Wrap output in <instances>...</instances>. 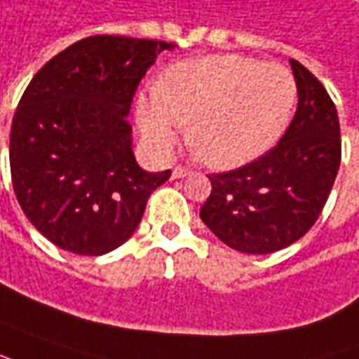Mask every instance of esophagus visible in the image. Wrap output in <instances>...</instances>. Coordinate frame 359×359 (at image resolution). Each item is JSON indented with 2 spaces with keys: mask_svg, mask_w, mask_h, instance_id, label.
<instances>
[{
  "mask_svg": "<svg viewBox=\"0 0 359 359\" xmlns=\"http://www.w3.org/2000/svg\"><path fill=\"white\" fill-rule=\"evenodd\" d=\"M187 175H190V169H187V167H175L172 169V179H184Z\"/></svg>",
  "mask_w": 359,
  "mask_h": 359,
  "instance_id": "34e87169",
  "label": "esophagus"
}]
</instances>
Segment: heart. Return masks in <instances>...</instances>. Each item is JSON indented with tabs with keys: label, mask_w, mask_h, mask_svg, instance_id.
Instances as JSON below:
<instances>
[{
	"label": "heart",
	"mask_w": 359,
	"mask_h": 359,
	"mask_svg": "<svg viewBox=\"0 0 359 359\" xmlns=\"http://www.w3.org/2000/svg\"><path fill=\"white\" fill-rule=\"evenodd\" d=\"M297 104V80L283 65L240 55L180 62L137 104L147 143L169 153L180 126L194 155L214 169H238L281 139Z\"/></svg>",
	"instance_id": "obj_1"
}]
</instances>
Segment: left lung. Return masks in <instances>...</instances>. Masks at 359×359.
<instances>
[{
	"label": "left lung",
	"mask_w": 359,
	"mask_h": 359,
	"mask_svg": "<svg viewBox=\"0 0 359 359\" xmlns=\"http://www.w3.org/2000/svg\"><path fill=\"white\" fill-rule=\"evenodd\" d=\"M299 106L279 143L240 169L208 175L210 196L200 218L226 245L243 253H273L318 220L342 157L340 121L326 88L291 60Z\"/></svg>",
	"instance_id": "obj_1"
}]
</instances>
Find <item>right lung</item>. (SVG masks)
Returning <instances> with one entry per match:
<instances>
[{
  "label": "right lung",
  "mask_w": 359,
  "mask_h": 359,
  "mask_svg": "<svg viewBox=\"0 0 359 359\" xmlns=\"http://www.w3.org/2000/svg\"><path fill=\"white\" fill-rule=\"evenodd\" d=\"M172 43L92 35L53 57L25 88L11 123L17 202L60 250L104 255L131 238L151 192L131 151L128 114L141 78Z\"/></svg>",
  "instance_id": "right-lung-1"
}]
</instances>
